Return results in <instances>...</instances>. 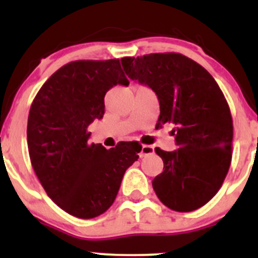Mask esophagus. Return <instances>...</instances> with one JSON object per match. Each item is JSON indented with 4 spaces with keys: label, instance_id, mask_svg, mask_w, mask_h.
Segmentation results:
<instances>
[{
    "label": "esophagus",
    "instance_id": "esophagus-1",
    "mask_svg": "<svg viewBox=\"0 0 258 258\" xmlns=\"http://www.w3.org/2000/svg\"><path fill=\"white\" fill-rule=\"evenodd\" d=\"M153 152H155V150H153L152 146L144 145V146H142V147H141V152H140V157H146V156L152 155Z\"/></svg>",
    "mask_w": 258,
    "mask_h": 258
}]
</instances>
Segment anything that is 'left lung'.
Here are the masks:
<instances>
[{"instance_id":"left-lung-1","label":"left lung","mask_w":258,"mask_h":258,"mask_svg":"<svg viewBox=\"0 0 258 258\" xmlns=\"http://www.w3.org/2000/svg\"><path fill=\"white\" fill-rule=\"evenodd\" d=\"M128 77L152 88L160 102L156 128L172 123L178 150L156 147L163 172L152 181L165 206L191 212L205 206L222 186L232 158L230 107L215 79L181 53H150L121 59Z\"/></svg>"}]
</instances>
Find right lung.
<instances>
[{"instance_id":"right-lung-1","label":"right lung","mask_w":258,"mask_h":258,"mask_svg":"<svg viewBox=\"0 0 258 258\" xmlns=\"http://www.w3.org/2000/svg\"><path fill=\"white\" fill-rule=\"evenodd\" d=\"M118 58L69 62L36 95L27 122V145L36 176L49 199L79 218L111 207L141 145L119 142L106 150L90 144L88 126L105 113V95L128 86Z\"/></svg>"}]
</instances>
